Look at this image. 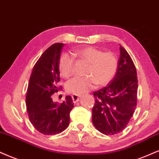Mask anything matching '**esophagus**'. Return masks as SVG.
Here are the masks:
<instances>
[{
	"label": "esophagus",
	"mask_w": 159,
	"mask_h": 159,
	"mask_svg": "<svg viewBox=\"0 0 159 159\" xmlns=\"http://www.w3.org/2000/svg\"><path fill=\"white\" fill-rule=\"evenodd\" d=\"M72 101H73L74 103H76L77 101H79V98H80V95H72Z\"/></svg>",
	"instance_id": "1"
}]
</instances>
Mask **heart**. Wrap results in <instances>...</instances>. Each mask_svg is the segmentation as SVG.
I'll list each match as a JSON object with an SVG mask.
<instances>
[{
	"label": "heart",
	"mask_w": 159,
	"mask_h": 159,
	"mask_svg": "<svg viewBox=\"0 0 159 159\" xmlns=\"http://www.w3.org/2000/svg\"><path fill=\"white\" fill-rule=\"evenodd\" d=\"M78 56L89 63L87 69V77H75L66 84L68 93L82 95L91 90L95 84L98 86L109 83L116 73L118 60L112 52H103L93 47L80 49L76 52ZM59 71L63 77L67 78L74 72V58L71 55L64 53L59 60Z\"/></svg>",
	"instance_id": "obj_1"
}]
</instances>
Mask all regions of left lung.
<instances>
[{"instance_id": "1", "label": "left lung", "mask_w": 159, "mask_h": 159, "mask_svg": "<svg viewBox=\"0 0 159 159\" xmlns=\"http://www.w3.org/2000/svg\"><path fill=\"white\" fill-rule=\"evenodd\" d=\"M138 78L131 57L120 45V58L116 75L109 84L93 93V123L104 135L121 132L135 112Z\"/></svg>"}]
</instances>
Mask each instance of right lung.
<instances>
[{
    "mask_svg": "<svg viewBox=\"0 0 159 159\" xmlns=\"http://www.w3.org/2000/svg\"><path fill=\"white\" fill-rule=\"evenodd\" d=\"M63 47L64 43H54L41 55L32 70L26 92L30 121L39 133L47 135L58 134L67 128L74 107L70 95L61 104L53 102L51 97L59 89L58 64Z\"/></svg>",
    "mask_w": 159,
    "mask_h": 159,
    "instance_id": "right-lung-1",
    "label": "right lung"
}]
</instances>
